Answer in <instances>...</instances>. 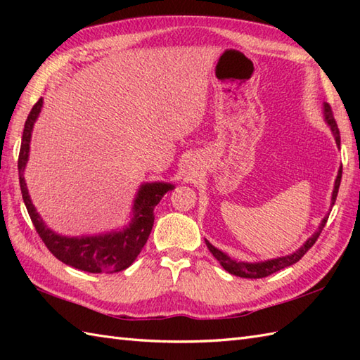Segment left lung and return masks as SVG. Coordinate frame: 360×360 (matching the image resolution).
I'll return each mask as SVG.
<instances>
[{"label": "left lung", "instance_id": "left-lung-1", "mask_svg": "<svg viewBox=\"0 0 360 360\" xmlns=\"http://www.w3.org/2000/svg\"><path fill=\"white\" fill-rule=\"evenodd\" d=\"M323 117L325 122L328 124V127L331 128V133L335 139V143H338V147H340V133H339V128L338 124H335V120L333 117V111H331V106L328 103H323ZM340 179H342V167L339 168V173H338V178H335L334 182V188H333V195H331V207L335 202V198H338V192H339V186H340ZM328 217H330V213L323 217V219L320 221V226L317 231L312 233L309 238L303 243V246L298 248L295 252L285 257H277V258H272V259H264V262H255V263H249V262H238V259H233L229 257L227 254H224L223 250L217 249L215 246H212V244L205 240V244H207L209 250L212 252V255L215 257L219 264L224 267V269L232 274L236 275V277H243V278H263L267 277V275H271L277 271L285 269V267L290 266L297 263L298 259H300L307 252L314 246V243L317 241L319 235L322 233L323 227L328 221Z\"/></svg>", "mask_w": 360, "mask_h": 360}]
</instances>
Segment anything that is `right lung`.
Instances as JSON below:
<instances>
[{"mask_svg":"<svg viewBox=\"0 0 360 360\" xmlns=\"http://www.w3.org/2000/svg\"><path fill=\"white\" fill-rule=\"evenodd\" d=\"M43 98H40L30 110L22 129L21 148L18 156V174L22 201L30 219L35 226V231L51 250V254L68 266L75 269L101 274V272H119L131 266L136 257L141 254L142 248L147 243L150 232L155 223V207L162 200V196L174 188L170 182H145L139 187L133 201L131 219L119 231L91 236H65L44 224L40 213L37 212L25 181V168L29 160L30 137H32L34 124L41 112Z\"/></svg>","mask_w":360,"mask_h":360,"instance_id":"right-lung-1","label":"right lung"}]
</instances>
